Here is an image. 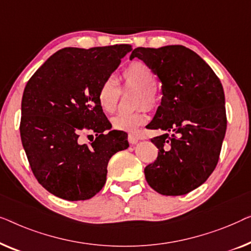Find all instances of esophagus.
Here are the masks:
<instances>
[{
  "instance_id": "esophagus-1",
  "label": "esophagus",
  "mask_w": 251,
  "mask_h": 251,
  "mask_svg": "<svg viewBox=\"0 0 251 251\" xmlns=\"http://www.w3.org/2000/svg\"><path fill=\"white\" fill-rule=\"evenodd\" d=\"M127 140H128V142H129V144H136L137 142H139V140H140V137L136 135V134H128V135H127Z\"/></svg>"
}]
</instances>
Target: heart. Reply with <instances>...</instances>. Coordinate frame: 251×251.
<instances>
[{
	"label": "heart",
	"instance_id": "heart-1",
	"mask_svg": "<svg viewBox=\"0 0 251 251\" xmlns=\"http://www.w3.org/2000/svg\"><path fill=\"white\" fill-rule=\"evenodd\" d=\"M122 78L125 86L137 90L135 105L139 107L141 105V107L133 112H122L116 115L111 119V124L115 129L133 133L147 121L146 107L144 106L153 108L159 102V95L156 89V75L147 63L136 60L123 70ZM118 99L119 86L117 82L111 77L104 79L98 91V102L100 108L107 114H111L117 108Z\"/></svg>",
	"mask_w": 251,
	"mask_h": 251
}]
</instances>
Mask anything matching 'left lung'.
<instances>
[{
  "label": "left lung",
  "mask_w": 251,
  "mask_h": 251,
  "mask_svg": "<svg viewBox=\"0 0 251 251\" xmlns=\"http://www.w3.org/2000/svg\"><path fill=\"white\" fill-rule=\"evenodd\" d=\"M129 58L147 63L162 84L161 103L147 128L166 133L151 139L158 157L144 168L148 184L164 196L186 195L207 181L220 159L227 124L223 86L183 45L136 48Z\"/></svg>",
  "instance_id": "8db88e82"
}]
</instances>
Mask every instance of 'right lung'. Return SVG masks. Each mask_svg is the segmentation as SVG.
Wrapping results in <instances>:
<instances>
[{
  "label": "right lung",
  "instance_id": "right-lung-1",
  "mask_svg": "<svg viewBox=\"0 0 251 251\" xmlns=\"http://www.w3.org/2000/svg\"><path fill=\"white\" fill-rule=\"evenodd\" d=\"M130 50L129 44L65 48L28 80L21 101V142L34 176L55 197L91 199L103 188L110 158L128 148L126 133L108 130L98 91ZM83 131L95 132L96 140L82 145Z\"/></svg>",
  "mask_w": 251,
  "mask_h": 251
}]
</instances>
